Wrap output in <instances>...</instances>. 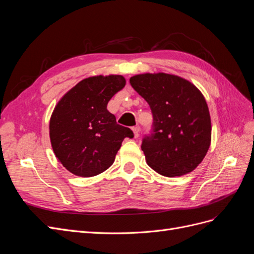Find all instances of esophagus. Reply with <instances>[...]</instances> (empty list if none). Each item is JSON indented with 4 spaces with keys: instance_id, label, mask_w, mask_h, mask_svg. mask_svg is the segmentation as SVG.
<instances>
[{
    "instance_id": "obj_1",
    "label": "esophagus",
    "mask_w": 254,
    "mask_h": 254,
    "mask_svg": "<svg viewBox=\"0 0 254 254\" xmlns=\"http://www.w3.org/2000/svg\"><path fill=\"white\" fill-rule=\"evenodd\" d=\"M132 131L134 134V137L136 139L137 136H139V131H140V128L139 127H132Z\"/></svg>"
}]
</instances>
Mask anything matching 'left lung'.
<instances>
[{
	"label": "left lung",
	"mask_w": 254,
	"mask_h": 254,
	"mask_svg": "<svg viewBox=\"0 0 254 254\" xmlns=\"http://www.w3.org/2000/svg\"><path fill=\"white\" fill-rule=\"evenodd\" d=\"M130 84L148 103L153 118L152 132L141 146L146 162L165 177L193 172L211 144V118L201 92L166 73L134 75Z\"/></svg>",
	"instance_id": "obj_1"
}]
</instances>
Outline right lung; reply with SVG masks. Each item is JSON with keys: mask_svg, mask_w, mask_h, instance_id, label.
I'll list each match as a JSON object with an SVG mask.
<instances>
[{"mask_svg": "<svg viewBox=\"0 0 254 254\" xmlns=\"http://www.w3.org/2000/svg\"><path fill=\"white\" fill-rule=\"evenodd\" d=\"M122 75L92 76L61 97L50 120L55 156L68 172L93 177L113 164L125 137L132 130L121 126L107 110L112 96L125 87Z\"/></svg>", "mask_w": 254, "mask_h": 254, "instance_id": "add662e5", "label": "right lung"}]
</instances>
